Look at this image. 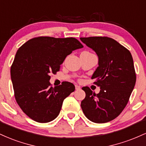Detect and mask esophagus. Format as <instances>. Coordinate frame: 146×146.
<instances>
[{
	"instance_id": "esophagus-1",
	"label": "esophagus",
	"mask_w": 146,
	"mask_h": 146,
	"mask_svg": "<svg viewBox=\"0 0 146 146\" xmlns=\"http://www.w3.org/2000/svg\"><path fill=\"white\" fill-rule=\"evenodd\" d=\"M75 89H76V90H80V86H78V84H75Z\"/></svg>"
}]
</instances>
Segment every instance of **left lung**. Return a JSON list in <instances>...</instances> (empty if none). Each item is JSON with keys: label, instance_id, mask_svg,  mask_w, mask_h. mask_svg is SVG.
Returning <instances> with one entry per match:
<instances>
[{"label": "left lung", "instance_id": "left-lung-1", "mask_svg": "<svg viewBox=\"0 0 146 146\" xmlns=\"http://www.w3.org/2000/svg\"><path fill=\"white\" fill-rule=\"evenodd\" d=\"M98 56V66L91 78L100 86L98 94L88 86L83 87L86 97L81 107L94 123L112 121L128 104L136 82V73L130 52L118 42L108 37L80 38Z\"/></svg>", "mask_w": 146, "mask_h": 146}]
</instances>
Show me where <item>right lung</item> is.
Wrapping results in <instances>:
<instances>
[{
	"instance_id": "right-lung-1",
	"label": "right lung",
	"mask_w": 146,
	"mask_h": 146,
	"mask_svg": "<svg viewBox=\"0 0 146 146\" xmlns=\"http://www.w3.org/2000/svg\"><path fill=\"white\" fill-rule=\"evenodd\" d=\"M83 47L74 38L38 37L18 48L11 66V79L18 104L31 119L53 121L59 115L64 100L75 90L73 84L63 82L51 86L50 74L72 51Z\"/></svg>"
}]
</instances>
